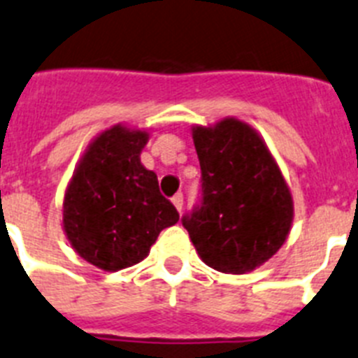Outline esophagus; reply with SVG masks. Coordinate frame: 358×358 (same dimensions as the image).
<instances>
[{
    "instance_id": "34e87169",
    "label": "esophagus",
    "mask_w": 358,
    "mask_h": 358,
    "mask_svg": "<svg viewBox=\"0 0 358 358\" xmlns=\"http://www.w3.org/2000/svg\"><path fill=\"white\" fill-rule=\"evenodd\" d=\"M173 205H175L178 213H182V209H183V194H182V192H178V194H175V196H173Z\"/></svg>"
}]
</instances>
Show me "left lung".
<instances>
[{"label":"left lung","instance_id":"1","mask_svg":"<svg viewBox=\"0 0 358 358\" xmlns=\"http://www.w3.org/2000/svg\"><path fill=\"white\" fill-rule=\"evenodd\" d=\"M201 169V203L182 217L205 265L223 273L252 272L290 234L294 200L265 141L227 117L192 127Z\"/></svg>","mask_w":358,"mask_h":358}]
</instances>
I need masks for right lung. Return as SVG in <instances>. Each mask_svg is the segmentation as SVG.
Instances as JSON below:
<instances>
[{"mask_svg": "<svg viewBox=\"0 0 358 358\" xmlns=\"http://www.w3.org/2000/svg\"><path fill=\"white\" fill-rule=\"evenodd\" d=\"M149 133L122 124L88 145L63 201V231L85 261L106 272L141 263L178 210L141 164Z\"/></svg>", "mask_w": 358, "mask_h": 358, "instance_id": "1", "label": "right lung"}]
</instances>
